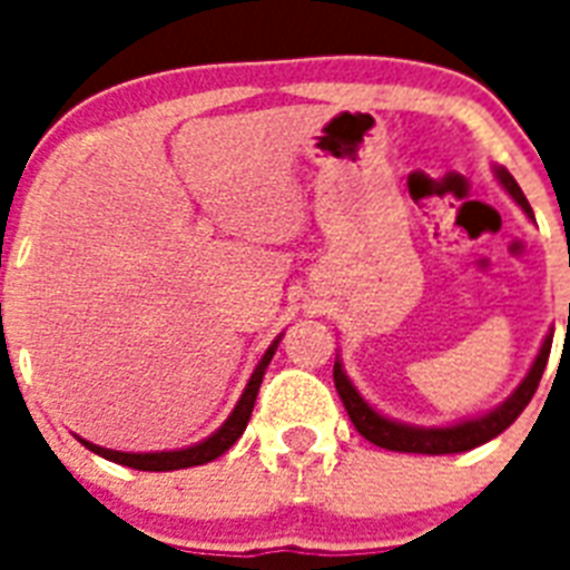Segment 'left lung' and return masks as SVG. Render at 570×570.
Wrapping results in <instances>:
<instances>
[{"label": "left lung", "mask_w": 570, "mask_h": 570, "mask_svg": "<svg viewBox=\"0 0 570 570\" xmlns=\"http://www.w3.org/2000/svg\"><path fill=\"white\" fill-rule=\"evenodd\" d=\"M497 177L505 186V191L518 200L523 213L532 218L530 200L523 197L521 186L514 183V177L505 168H497ZM570 316V311H568ZM550 346H553V334H548V340L541 343V352L532 361L527 379L518 384L512 396L505 399L503 405L494 407L491 414L476 416V420H464V423L443 425V429H420V425H405L396 423V420H387L381 416L370 402H366L361 393L355 390V384L348 381V375L343 373V364H334V387H337L340 399L348 411V420L355 423V429L364 434L366 441L381 446V450L393 452H420V455H446V452H468L476 450L482 443H488L491 438H497L500 432H505L509 425L521 416V411L530 405V399L535 396L539 390V381L544 375V366H548Z\"/></svg>", "instance_id": "1"}]
</instances>
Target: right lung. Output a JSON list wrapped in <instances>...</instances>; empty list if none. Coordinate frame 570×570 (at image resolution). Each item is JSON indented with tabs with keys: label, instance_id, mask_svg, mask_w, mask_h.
<instances>
[{
	"label": "right lung",
	"instance_id": "obj_1",
	"mask_svg": "<svg viewBox=\"0 0 570 570\" xmlns=\"http://www.w3.org/2000/svg\"><path fill=\"white\" fill-rule=\"evenodd\" d=\"M277 348V340L268 346V352L263 355V361L257 364L254 375H250L248 387L242 393V399L236 402L233 407V414L224 420V425L218 429L215 434H209L206 441L195 443L189 450H174V452H118V450H102L97 443H88L82 441L85 446L102 459L109 461H118L124 468H136V470H156V473H163V470H183V468H195V464H206V461L218 459L224 452L230 450L233 443L239 441L242 432H245V425L250 420V411H254V402H257V393H259V384H263V375H266V366L272 361Z\"/></svg>",
	"mask_w": 570,
	"mask_h": 570
}]
</instances>
